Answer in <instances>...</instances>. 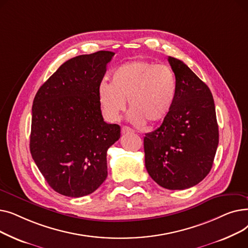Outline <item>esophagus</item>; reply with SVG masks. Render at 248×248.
Wrapping results in <instances>:
<instances>
[{"label": "esophagus", "mask_w": 248, "mask_h": 248, "mask_svg": "<svg viewBox=\"0 0 248 248\" xmlns=\"http://www.w3.org/2000/svg\"><path fill=\"white\" fill-rule=\"evenodd\" d=\"M133 132H134L133 129L131 127H128V126H123L122 127V133L123 134H128V133H133Z\"/></svg>", "instance_id": "34e87169"}]
</instances>
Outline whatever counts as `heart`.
I'll use <instances>...</instances> for the list:
<instances>
[{"label":"heart","instance_id":"heart-1","mask_svg":"<svg viewBox=\"0 0 248 248\" xmlns=\"http://www.w3.org/2000/svg\"><path fill=\"white\" fill-rule=\"evenodd\" d=\"M176 95L174 70L169 65L147 60L120 65L110 75V84L102 82L98 87L99 104L107 119L110 122L119 120L127 99L132 109L128 120L136 125L163 122L172 110Z\"/></svg>","mask_w":248,"mask_h":248}]
</instances>
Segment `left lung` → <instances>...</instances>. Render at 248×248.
I'll use <instances>...</instances> for the list:
<instances>
[{"instance_id": "obj_1", "label": "left lung", "mask_w": 248, "mask_h": 248, "mask_svg": "<svg viewBox=\"0 0 248 248\" xmlns=\"http://www.w3.org/2000/svg\"><path fill=\"white\" fill-rule=\"evenodd\" d=\"M177 78L174 107L144 139L145 164L152 179L169 190L191 188L211 170L219 141L211 91L187 65L168 57Z\"/></svg>"}]
</instances>
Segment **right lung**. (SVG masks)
Returning <instances> with one entry per match:
<instances>
[{"label":"right lung","instance_id":"1","mask_svg":"<svg viewBox=\"0 0 248 248\" xmlns=\"http://www.w3.org/2000/svg\"><path fill=\"white\" fill-rule=\"evenodd\" d=\"M113 55L98 51L67 60L35 95L30 152L49 186L64 196H86L108 177L107 152L121 126L103 121L98 87Z\"/></svg>","mask_w":248,"mask_h":248}]
</instances>
